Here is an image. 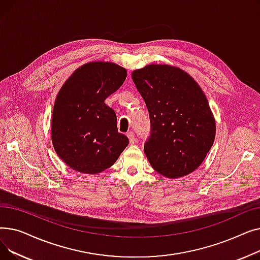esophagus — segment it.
Wrapping results in <instances>:
<instances>
[{
  "label": "esophagus",
  "mask_w": 260,
  "mask_h": 260,
  "mask_svg": "<svg viewBox=\"0 0 260 260\" xmlns=\"http://www.w3.org/2000/svg\"><path fill=\"white\" fill-rule=\"evenodd\" d=\"M126 136H127V138H128L131 144H134V143L136 142V138H135V135H134L133 132H128V133L126 134Z\"/></svg>",
  "instance_id": "34e87169"
}]
</instances>
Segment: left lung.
Returning a JSON list of instances; mask_svg holds the SVG:
<instances>
[{"instance_id": "8db88e82", "label": "left lung", "mask_w": 260, "mask_h": 260, "mask_svg": "<svg viewBox=\"0 0 260 260\" xmlns=\"http://www.w3.org/2000/svg\"><path fill=\"white\" fill-rule=\"evenodd\" d=\"M132 79L151 120L144 153L152 168L171 179L193 173L216 135L207 95L193 77L169 64H148L134 71Z\"/></svg>"}]
</instances>
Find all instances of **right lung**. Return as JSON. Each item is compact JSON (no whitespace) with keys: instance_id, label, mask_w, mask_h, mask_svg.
<instances>
[{"instance_id":"right-lung-1","label":"right lung","mask_w":260,"mask_h":260,"mask_svg":"<svg viewBox=\"0 0 260 260\" xmlns=\"http://www.w3.org/2000/svg\"><path fill=\"white\" fill-rule=\"evenodd\" d=\"M126 70L113 62L80 66L60 88L51 117L54 151L71 169L99 174L111 168L128 144L118 133L114 109L105 99L120 88Z\"/></svg>"}]
</instances>
